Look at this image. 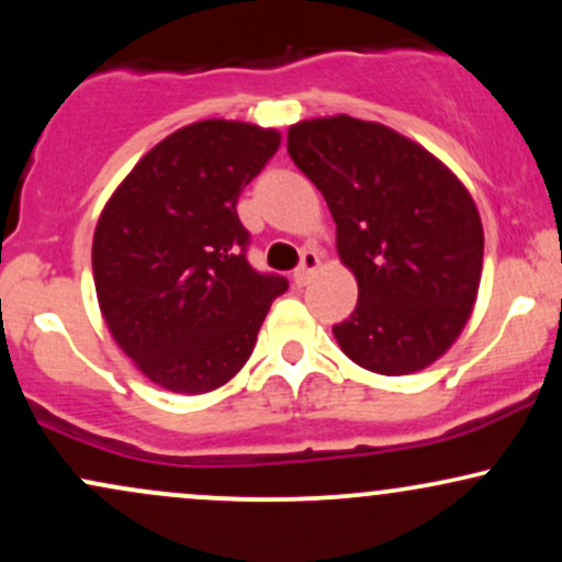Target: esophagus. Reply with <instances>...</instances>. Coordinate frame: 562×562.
<instances>
[{
	"mask_svg": "<svg viewBox=\"0 0 562 562\" xmlns=\"http://www.w3.org/2000/svg\"><path fill=\"white\" fill-rule=\"evenodd\" d=\"M317 267H319V254H317V250H303V254H301V267L293 272L295 288L306 285L308 277L317 272Z\"/></svg>",
	"mask_w": 562,
	"mask_h": 562,
	"instance_id": "1",
	"label": "esophagus"
}]
</instances>
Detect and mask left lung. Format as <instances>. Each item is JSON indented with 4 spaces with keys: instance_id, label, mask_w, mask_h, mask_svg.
I'll return each instance as SVG.
<instances>
[{
    "instance_id": "8db88e82",
    "label": "left lung",
    "mask_w": 562,
    "mask_h": 562,
    "mask_svg": "<svg viewBox=\"0 0 562 562\" xmlns=\"http://www.w3.org/2000/svg\"><path fill=\"white\" fill-rule=\"evenodd\" d=\"M288 153L327 200L359 301L333 327L351 362L409 375L454 344L473 312L483 227L465 184L393 128L351 115L288 128Z\"/></svg>"
}]
</instances>
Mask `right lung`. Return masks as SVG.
<instances>
[{"label":"right lung","mask_w":562,"mask_h":562,"mask_svg":"<svg viewBox=\"0 0 562 562\" xmlns=\"http://www.w3.org/2000/svg\"><path fill=\"white\" fill-rule=\"evenodd\" d=\"M280 147L277 128L209 119L158 142L102 209L92 240L100 312L160 389L209 393L240 372L280 274L245 259L243 187Z\"/></svg>","instance_id":"1"}]
</instances>
